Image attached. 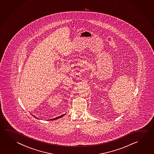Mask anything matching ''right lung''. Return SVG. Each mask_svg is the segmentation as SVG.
Masks as SVG:
<instances>
[{"instance_id": "add662e5", "label": "right lung", "mask_w": 154, "mask_h": 154, "mask_svg": "<svg viewBox=\"0 0 154 154\" xmlns=\"http://www.w3.org/2000/svg\"><path fill=\"white\" fill-rule=\"evenodd\" d=\"M64 115H65V114H64V115H61V116H58V117H57L56 118H54V119H58L60 118V117H62L63 116H64Z\"/></svg>"}]
</instances>
